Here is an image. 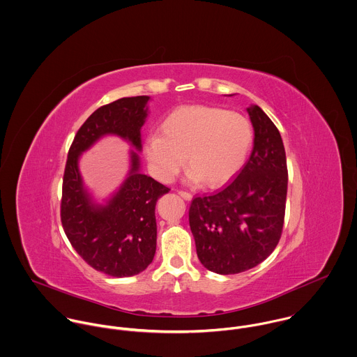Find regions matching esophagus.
Returning <instances> with one entry per match:
<instances>
[{"instance_id": "1", "label": "esophagus", "mask_w": 357, "mask_h": 357, "mask_svg": "<svg viewBox=\"0 0 357 357\" xmlns=\"http://www.w3.org/2000/svg\"><path fill=\"white\" fill-rule=\"evenodd\" d=\"M178 195L181 196V197L185 198L186 201H192V198L193 196L189 193V192H183V190H181V192H178Z\"/></svg>"}]
</instances>
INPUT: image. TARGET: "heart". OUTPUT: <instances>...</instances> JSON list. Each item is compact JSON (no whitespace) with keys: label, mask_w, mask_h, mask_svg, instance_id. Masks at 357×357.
I'll list each match as a JSON object with an SVG mask.
<instances>
[{"label":"heart","mask_w":357,"mask_h":357,"mask_svg":"<svg viewBox=\"0 0 357 357\" xmlns=\"http://www.w3.org/2000/svg\"><path fill=\"white\" fill-rule=\"evenodd\" d=\"M253 144L249 119L238 112L209 105H183L160 123V134L144 139V156L151 174L172 182L186 162L188 179L219 188L242 169Z\"/></svg>","instance_id":"obj_1"}]
</instances>
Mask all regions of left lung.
I'll use <instances>...</instances> for the list:
<instances>
[{"label":"left lung","mask_w":357,"mask_h":357,"mask_svg":"<svg viewBox=\"0 0 357 357\" xmlns=\"http://www.w3.org/2000/svg\"><path fill=\"white\" fill-rule=\"evenodd\" d=\"M246 111L255 131L250 158L226 189L195 198L189 209L198 259L220 275L264 261L277 248L284 219L287 165L280 134L260 107Z\"/></svg>","instance_id":"left-lung-1"}]
</instances>
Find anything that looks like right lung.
<instances>
[{
  "label": "right lung",
  "instance_id": "1",
  "mask_svg": "<svg viewBox=\"0 0 357 357\" xmlns=\"http://www.w3.org/2000/svg\"><path fill=\"white\" fill-rule=\"evenodd\" d=\"M149 96L124 97L94 111L82 124L68 152L63 179L61 223L80 257L109 277H132L152 263L156 253V202L169 189L141 172V128ZM116 135L130 150V169L120 189L104 203L84 186L79 159L97 140Z\"/></svg>",
  "mask_w": 357,
  "mask_h": 357
}]
</instances>
